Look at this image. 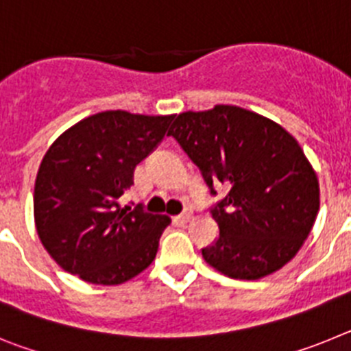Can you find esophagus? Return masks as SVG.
<instances>
[{
  "label": "esophagus",
  "instance_id": "34e87169",
  "mask_svg": "<svg viewBox=\"0 0 351 351\" xmlns=\"http://www.w3.org/2000/svg\"><path fill=\"white\" fill-rule=\"evenodd\" d=\"M190 218H191V213H190V210H184V213L179 214V216H178V218H176V219H178L179 223H188V221H190Z\"/></svg>",
  "mask_w": 351,
  "mask_h": 351
}]
</instances>
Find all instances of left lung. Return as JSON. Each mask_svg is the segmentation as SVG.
<instances>
[{"label":"left lung","mask_w":351,"mask_h":351,"mask_svg":"<svg viewBox=\"0 0 351 351\" xmlns=\"http://www.w3.org/2000/svg\"><path fill=\"white\" fill-rule=\"evenodd\" d=\"M169 135L214 184L230 190L209 207L219 235L202 256L234 280L280 271L308 239L320 209L318 179L302 149L274 121L234 105L182 112Z\"/></svg>","instance_id":"1"}]
</instances>
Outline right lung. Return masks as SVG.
<instances>
[{"label": "right lung", "mask_w": 351, "mask_h": 351, "mask_svg": "<svg viewBox=\"0 0 351 351\" xmlns=\"http://www.w3.org/2000/svg\"><path fill=\"white\" fill-rule=\"evenodd\" d=\"M172 119L107 110L49 147L36 173L35 223L43 247L64 271L88 283L121 285L151 265L169 216L121 207L119 197Z\"/></svg>", "instance_id": "obj_1"}]
</instances>
